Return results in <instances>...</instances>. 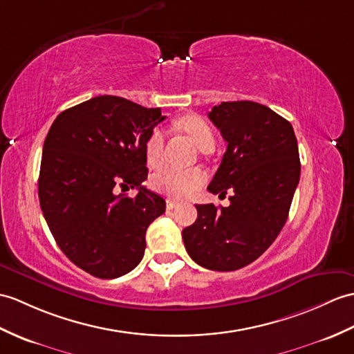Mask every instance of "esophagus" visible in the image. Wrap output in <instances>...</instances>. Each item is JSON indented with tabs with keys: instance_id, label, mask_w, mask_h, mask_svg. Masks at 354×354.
Instances as JSON below:
<instances>
[{
	"instance_id": "34e87169",
	"label": "esophagus",
	"mask_w": 354,
	"mask_h": 354,
	"mask_svg": "<svg viewBox=\"0 0 354 354\" xmlns=\"http://www.w3.org/2000/svg\"><path fill=\"white\" fill-rule=\"evenodd\" d=\"M178 205H179V203H178L176 201H171V199H169V201H167V203H166V208H167V209H174V208H176V207H178Z\"/></svg>"
}]
</instances>
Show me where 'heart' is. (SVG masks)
Segmentation results:
<instances>
[{"mask_svg": "<svg viewBox=\"0 0 354 354\" xmlns=\"http://www.w3.org/2000/svg\"><path fill=\"white\" fill-rule=\"evenodd\" d=\"M176 125L185 131L193 138V142L202 152L214 149V131L209 123L201 116L190 114L176 120ZM146 161L149 166H158L164 153V133L162 129L155 128L149 134L145 145ZM207 179L205 171L199 167L183 169L176 166H164L152 176V187L155 190L174 199H184L199 190Z\"/></svg>", "mask_w": 354, "mask_h": 354, "instance_id": "1", "label": "heart"}]
</instances>
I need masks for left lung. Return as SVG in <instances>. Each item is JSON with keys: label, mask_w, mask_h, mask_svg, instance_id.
<instances>
[{"label": "left lung", "mask_w": 354, "mask_h": 354, "mask_svg": "<svg viewBox=\"0 0 354 354\" xmlns=\"http://www.w3.org/2000/svg\"><path fill=\"white\" fill-rule=\"evenodd\" d=\"M227 143L208 190L229 196V207L196 205L183 231L185 249L201 267L234 271L258 259L282 231L300 179L291 123L252 101L221 102L208 113Z\"/></svg>", "instance_id": "left-lung-1"}]
</instances>
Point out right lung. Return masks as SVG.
Listing matches in <instances>:
<instances>
[{
	"instance_id": "obj_1",
	"label": "right lung",
	"mask_w": 354,
	"mask_h": 354,
	"mask_svg": "<svg viewBox=\"0 0 354 354\" xmlns=\"http://www.w3.org/2000/svg\"><path fill=\"white\" fill-rule=\"evenodd\" d=\"M162 119L160 109L104 95L64 110L48 131L40 208L62 252L88 274L114 279L134 270L147 226L166 211V201L143 187L145 145ZM116 186L139 193L116 195Z\"/></svg>"
}]
</instances>
